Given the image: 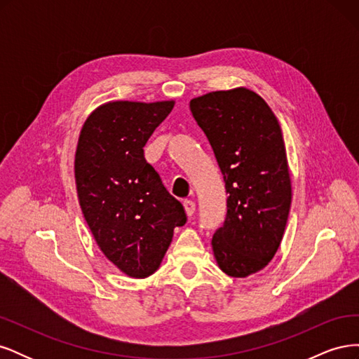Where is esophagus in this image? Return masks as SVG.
<instances>
[{"label":"esophagus","instance_id":"esophagus-1","mask_svg":"<svg viewBox=\"0 0 359 359\" xmlns=\"http://www.w3.org/2000/svg\"><path fill=\"white\" fill-rule=\"evenodd\" d=\"M184 210H186L189 217H191L194 214V211H196V203H194L193 201H184Z\"/></svg>","mask_w":359,"mask_h":359}]
</instances>
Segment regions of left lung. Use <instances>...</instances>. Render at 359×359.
<instances>
[{
	"mask_svg": "<svg viewBox=\"0 0 359 359\" xmlns=\"http://www.w3.org/2000/svg\"><path fill=\"white\" fill-rule=\"evenodd\" d=\"M223 173L227 212L212 236L223 273L247 277L277 253L292 186L280 124L262 97L247 88L214 91L190 102Z\"/></svg>",
	"mask_w": 359,
	"mask_h": 359,
	"instance_id": "1",
	"label": "left lung"
}]
</instances>
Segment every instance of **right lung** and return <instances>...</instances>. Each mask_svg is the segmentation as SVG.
I'll return each mask as SVG.
<instances>
[{"label":"right lung","instance_id":"obj_1","mask_svg":"<svg viewBox=\"0 0 359 359\" xmlns=\"http://www.w3.org/2000/svg\"><path fill=\"white\" fill-rule=\"evenodd\" d=\"M170 102H109L81 130L74 157L82 214L97 245L124 274L158 269L186 211L147 163L144 147L173 109Z\"/></svg>","mask_w":359,"mask_h":359}]
</instances>
